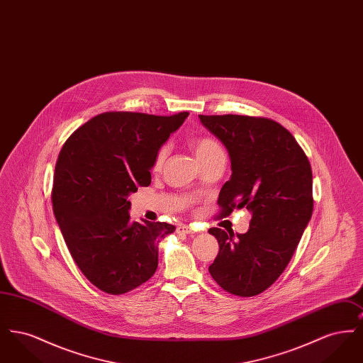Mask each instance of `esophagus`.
Here are the masks:
<instances>
[{
    "label": "esophagus",
    "instance_id": "1",
    "mask_svg": "<svg viewBox=\"0 0 363 363\" xmlns=\"http://www.w3.org/2000/svg\"><path fill=\"white\" fill-rule=\"evenodd\" d=\"M177 233L178 234H193L194 228L189 225H181L177 227Z\"/></svg>",
    "mask_w": 363,
    "mask_h": 363
}]
</instances>
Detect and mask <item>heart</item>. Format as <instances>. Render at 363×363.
<instances>
[{"label":"heart","instance_id":"obj_1","mask_svg":"<svg viewBox=\"0 0 363 363\" xmlns=\"http://www.w3.org/2000/svg\"><path fill=\"white\" fill-rule=\"evenodd\" d=\"M191 148H193V151H194V154L197 156L200 163L207 160L209 157H212V156L218 155V154H225L220 144L215 138H208V136L194 138L191 141ZM166 157H167V148L166 147L159 148V151L156 152L154 163H152V169L155 172H159L163 167V164L166 162Z\"/></svg>","mask_w":363,"mask_h":363}]
</instances>
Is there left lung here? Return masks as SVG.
<instances>
[{
  "mask_svg": "<svg viewBox=\"0 0 363 363\" xmlns=\"http://www.w3.org/2000/svg\"><path fill=\"white\" fill-rule=\"evenodd\" d=\"M231 159V178L219 194V216L252 212L247 233L212 227L219 253L208 271L227 293L255 296L283 274L313 212L311 163L279 122L250 116H199Z\"/></svg>",
  "mask_w": 363,
  "mask_h": 363,
  "instance_id": "8db88e82",
  "label": "left lung"
}]
</instances>
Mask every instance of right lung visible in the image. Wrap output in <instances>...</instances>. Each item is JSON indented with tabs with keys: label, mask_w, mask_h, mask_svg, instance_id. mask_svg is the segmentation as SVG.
Masks as SVG:
<instances>
[{
	"label": "right lung",
	"mask_w": 363,
	"mask_h": 363,
	"mask_svg": "<svg viewBox=\"0 0 363 363\" xmlns=\"http://www.w3.org/2000/svg\"><path fill=\"white\" fill-rule=\"evenodd\" d=\"M189 116L102 113L76 129L55 163L52 201L70 256L99 290H135L157 268V241L175 227L130 222L128 196L151 184L159 148Z\"/></svg>",
	"instance_id": "obj_1"
}]
</instances>
